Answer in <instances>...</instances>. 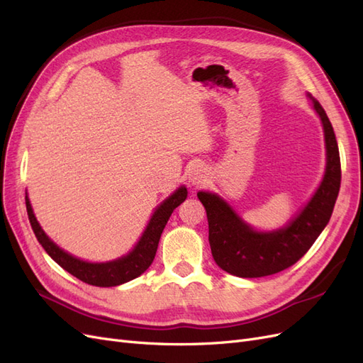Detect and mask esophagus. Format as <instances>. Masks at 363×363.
<instances>
[{"label": "esophagus", "instance_id": "34e87169", "mask_svg": "<svg viewBox=\"0 0 363 363\" xmlns=\"http://www.w3.org/2000/svg\"><path fill=\"white\" fill-rule=\"evenodd\" d=\"M207 172L201 167H194L189 172V183L195 188H200V186H204L207 183Z\"/></svg>", "mask_w": 363, "mask_h": 363}]
</instances>
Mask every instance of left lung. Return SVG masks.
Instances as JSON below:
<instances>
[{"instance_id":"8db88e82","label":"left lung","mask_w":363,"mask_h":363,"mask_svg":"<svg viewBox=\"0 0 363 363\" xmlns=\"http://www.w3.org/2000/svg\"><path fill=\"white\" fill-rule=\"evenodd\" d=\"M311 100L323 121L327 167L320 188L288 227L272 233H257L215 194H196L207 213L212 256L216 265L228 274L256 279L292 267L309 251L330 221L340 188L339 148L332 123L323 106L313 96Z\"/></svg>"}]
</instances>
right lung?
Wrapping results in <instances>:
<instances>
[{
  "mask_svg": "<svg viewBox=\"0 0 363 363\" xmlns=\"http://www.w3.org/2000/svg\"><path fill=\"white\" fill-rule=\"evenodd\" d=\"M186 196H188V191H186L184 186H182L180 189L175 191L169 199L164 200L157 207V211L155 212V215H152L147 230L144 232V235H142L135 250L128 252V255L124 257L113 262H107V263L84 262L77 257H72L71 255H68V252L60 250L56 244L52 242V240L48 239L45 233H43V230L36 221L35 213L31 211V206L27 196H26V206H27V213H28L33 232H35L39 244L48 252L54 262H57L65 271H68L74 277L87 284L100 286V288H111V286H118V284L133 280L139 277L142 272H145L148 269L152 260H155L160 235L163 232L164 225H167L171 213L174 212V208L180 206L186 200Z\"/></svg>",
  "mask_w": 363,
  "mask_h": 363,
  "instance_id": "1",
  "label": "right lung"
}]
</instances>
